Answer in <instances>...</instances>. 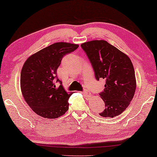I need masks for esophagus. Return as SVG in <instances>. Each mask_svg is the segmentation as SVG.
Returning a JSON list of instances; mask_svg holds the SVG:
<instances>
[{
  "label": "esophagus",
  "instance_id": "obj_1",
  "mask_svg": "<svg viewBox=\"0 0 157 157\" xmlns=\"http://www.w3.org/2000/svg\"><path fill=\"white\" fill-rule=\"evenodd\" d=\"M83 94H84L85 97H86V98H88V99H89L90 97H91L90 96V92L88 90H83Z\"/></svg>",
  "mask_w": 157,
  "mask_h": 157
}]
</instances>
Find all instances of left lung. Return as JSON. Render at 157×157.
<instances>
[{
    "mask_svg": "<svg viewBox=\"0 0 157 157\" xmlns=\"http://www.w3.org/2000/svg\"><path fill=\"white\" fill-rule=\"evenodd\" d=\"M81 48L90 61L97 81H106L99 93L106 109L99 115L114 117L129 106L136 88L135 71L130 58L105 40L83 43Z\"/></svg>",
    "mask_w": 157,
    "mask_h": 157,
    "instance_id": "8db88e82",
    "label": "left lung"
}]
</instances>
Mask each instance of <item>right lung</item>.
I'll return each instance as SVG.
<instances>
[{"label": "right lung", "instance_id": "add662e5", "mask_svg": "<svg viewBox=\"0 0 157 157\" xmlns=\"http://www.w3.org/2000/svg\"><path fill=\"white\" fill-rule=\"evenodd\" d=\"M78 47L75 44L54 43L25 62L21 72V90L25 101L36 114L54 119L68 110V100L72 93L64 90L56 74L63 56ZM57 82L61 83L58 87L55 86Z\"/></svg>", "mask_w": 157, "mask_h": 157}]
</instances>
